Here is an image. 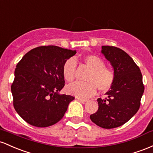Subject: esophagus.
Segmentation results:
<instances>
[{
	"label": "esophagus",
	"mask_w": 153,
	"mask_h": 153,
	"mask_svg": "<svg viewBox=\"0 0 153 153\" xmlns=\"http://www.w3.org/2000/svg\"><path fill=\"white\" fill-rule=\"evenodd\" d=\"M77 99H78L79 100L82 101V102H87V101H88V100H87V99H83V98H80V97H77Z\"/></svg>",
	"instance_id": "esophagus-1"
}]
</instances>
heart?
I'll return each instance as SVG.
<instances>
[{
  "instance_id": "heart-1",
  "label": "heart",
  "mask_w": 153,
  "mask_h": 153,
  "mask_svg": "<svg viewBox=\"0 0 153 153\" xmlns=\"http://www.w3.org/2000/svg\"><path fill=\"white\" fill-rule=\"evenodd\" d=\"M82 61L90 72L86 76V82H74L66 87L68 94L81 98H87L94 95L97 92H106L111 88L114 83L115 74L111 68L105 66L103 60L95 55H86L82 58ZM76 71V62L69 58L64 63L62 74L64 79L71 82L74 79Z\"/></svg>"
}]
</instances>
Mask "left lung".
Here are the masks:
<instances>
[{
  "label": "left lung",
  "instance_id": "left-lung-1",
  "mask_svg": "<svg viewBox=\"0 0 153 153\" xmlns=\"http://www.w3.org/2000/svg\"><path fill=\"white\" fill-rule=\"evenodd\" d=\"M101 53L114 68V83L106 92L108 97L98 98V110L90 115L91 121L100 127L116 128L137 114L144 93L142 75L133 59L123 50L102 46Z\"/></svg>",
  "mask_w": 153,
  "mask_h": 153
}]
</instances>
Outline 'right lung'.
<instances>
[{
  "label": "right lung",
  "instance_id": "obj_1",
  "mask_svg": "<svg viewBox=\"0 0 153 153\" xmlns=\"http://www.w3.org/2000/svg\"><path fill=\"white\" fill-rule=\"evenodd\" d=\"M76 51L55 45L40 46L26 53L16 65L11 85L13 107L27 123L47 127L59 121L74 99L61 95L62 68Z\"/></svg>",
  "mask_w": 153,
  "mask_h": 153
}]
</instances>
